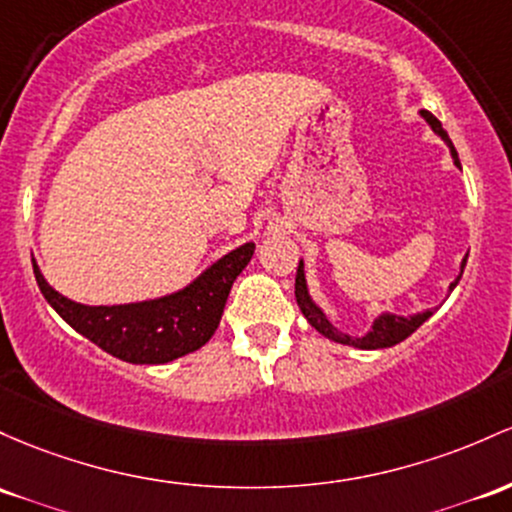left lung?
<instances>
[{
  "mask_svg": "<svg viewBox=\"0 0 512 512\" xmlns=\"http://www.w3.org/2000/svg\"><path fill=\"white\" fill-rule=\"evenodd\" d=\"M423 116L428 119L432 131H435L437 136H440L449 145V150H452V157H454V165L459 167L457 150H454L452 140H449L447 131L442 128V123L437 121L435 116L430 114V111H423ZM464 265H466V257L462 262V269H464ZM459 277H462V274H459ZM459 277H457V282H459ZM457 282L449 286V289H454ZM294 294H296V303H299L301 313L306 316L308 323H311L320 335H325V338L333 340V342H340V345L359 347V350H381V347L398 345V342H403L408 338V335H413L415 330H418L420 325H423L425 320L432 316L430 308H428V311L418 313V316H411V318L393 316V313H384V316H379L374 320L372 330H369L367 335H362V338H350V335H342L338 328H333V325H330V320L323 316V311H320L316 303L311 301V296H308V289H306V277H303V262H299V269H296V291H294Z\"/></svg>",
  "mask_w": 512,
  "mask_h": 512,
  "instance_id": "8db88e82",
  "label": "left lung"
}]
</instances>
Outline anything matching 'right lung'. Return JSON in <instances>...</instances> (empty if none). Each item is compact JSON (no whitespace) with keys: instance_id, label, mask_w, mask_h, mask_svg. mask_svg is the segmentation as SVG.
Instances as JSON below:
<instances>
[{"instance_id":"right-lung-1","label":"right lung","mask_w":512,"mask_h":512,"mask_svg":"<svg viewBox=\"0 0 512 512\" xmlns=\"http://www.w3.org/2000/svg\"><path fill=\"white\" fill-rule=\"evenodd\" d=\"M255 245L245 243L206 269L194 284L165 299L128 306H82L48 286L33 262L41 294L65 323L109 355L131 364H165L211 340L221 323L230 286L250 262Z\"/></svg>"}]
</instances>
